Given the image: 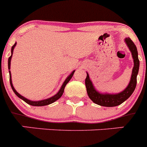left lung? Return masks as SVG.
Returning <instances> with one entry per match:
<instances>
[{"label":"left lung","instance_id":"8db88e82","mask_svg":"<svg viewBox=\"0 0 147 147\" xmlns=\"http://www.w3.org/2000/svg\"><path fill=\"white\" fill-rule=\"evenodd\" d=\"M127 47L129 48L133 59L134 66L132 68V75L130 81L127 88L119 93H100L93 86V82L90 80L89 75L87 72V76L85 79V86H86L87 93L90 99L96 105L104 107H115L125 102L127 98L130 96L134 92L137 83V76L139 71L140 62L138 56V51L136 45L132 42L129 37H127L124 40Z\"/></svg>","mask_w":147,"mask_h":147}]
</instances>
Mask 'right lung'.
Listing matches in <instances>:
<instances>
[{
  "label": "right lung",
  "instance_id": "1",
  "mask_svg": "<svg viewBox=\"0 0 147 147\" xmlns=\"http://www.w3.org/2000/svg\"><path fill=\"white\" fill-rule=\"evenodd\" d=\"M16 44H17V42H15V43L14 44V45H13L12 47H11V56L9 57V59H8V68H9V70H10L11 57H12L13 51H14V49H15ZM9 72L10 85H11V88H12L14 93L17 95V96H18L20 98H21L22 100H23L24 102H26V103L28 104V105H32V106H36V107H37V106H38V107H40V106H45V105H50V104H52L53 102H56L57 100H58L61 96H62V94H63V92H64L65 87V85H67V83H68V82L71 80V79L72 78L73 75H74V74L75 71H73L72 72H71V74H70L69 76L66 78L65 80V82H63V84H62V85L61 86L59 90L57 92V93H56L54 96H53L50 97V98H46V99L40 100V101H32V100H29V99H28V98H25V97H23V96H21V95L20 94V93H18V92L16 91V90L15 89V88H14V86H13V85H12V81H11V71H9Z\"/></svg>",
  "mask_w": 147,
  "mask_h": 147
}]
</instances>
